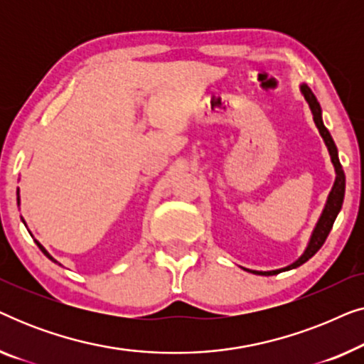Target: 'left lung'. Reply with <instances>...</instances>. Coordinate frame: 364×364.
<instances>
[{
  "instance_id": "1",
  "label": "left lung",
  "mask_w": 364,
  "mask_h": 364,
  "mask_svg": "<svg viewBox=\"0 0 364 364\" xmlns=\"http://www.w3.org/2000/svg\"><path fill=\"white\" fill-rule=\"evenodd\" d=\"M300 91L303 94V97H305V101L308 102V106H310V111L313 114V121H315L316 127H318V132H320V136L323 137V141H325V146L328 149V152H330V157H331V164L333 167H335V183H333L331 187V192L330 196L326 198V203H325V208H323L320 218H318L315 228H313L311 232V237H310V242H308V245L305 248V252L301 253V257L295 260L293 263H290L288 267H283V268H278V270H270V272H258V270H250V268H243L242 270H245L248 273H255V275H263V277H272V275H278V273L282 272H288V270H293V268L303 265V263L310 260V258L315 255V253L320 250L323 243H325L328 233L331 232V227L333 223H335L338 213L341 210V205H343V198H345V187H346V181H345V172H343V167L340 164V159H338V149H336V144L333 141L331 134L328 129L325 127V124H323V117H321V106L320 102L316 101L315 94L311 92V89L306 86L305 82L300 84Z\"/></svg>"
}]
</instances>
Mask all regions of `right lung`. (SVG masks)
I'll list each match as a JSON object with an SVG mask.
<instances>
[{"mask_svg":"<svg viewBox=\"0 0 364 364\" xmlns=\"http://www.w3.org/2000/svg\"><path fill=\"white\" fill-rule=\"evenodd\" d=\"M18 205H19V188H18ZM21 220H23V218H21ZM23 223H24V220H23ZM24 225H26V223H24ZM34 242H36V245L39 247V250H41V252L44 253V255H46V257L49 258V260H51V262H54V263H58V260H54V258H53L51 255H49V252L46 250V248H44V247L41 245V243H39L38 240H34ZM59 265H61V263H59Z\"/></svg>","mask_w":364,"mask_h":364,"instance_id":"obj_1","label":"right lung"}]
</instances>
